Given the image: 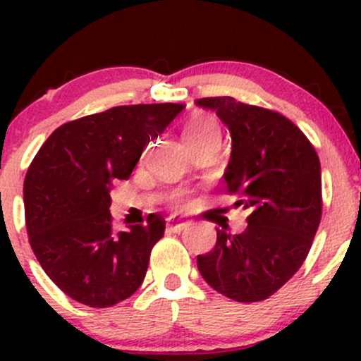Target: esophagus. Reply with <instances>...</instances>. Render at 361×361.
<instances>
[{
    "label": "esophagus",
    "mask_w": 361,
    "mask_h": 361,
    "mask_svg": "<svg viewBox=\"0 0 361 361\" xmlns=\"http://www.w3.org/2000/svg\"><path fill=\"white\" fill-rule=\"evenodd\" d=\"M188 227H190V221H180V220H174V218L167 221V231L171 232H181Z\"/></svg>",
    "instance_id": "34e87169"
}]
</instances>
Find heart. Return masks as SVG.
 Here are the masks:
<instances>
[{
  "label": "heart",
  "instance_id": "1",
  "mask_svg": "<svg viewBox=\"0 0 361 361\" xmlns=\"http://www.w3.org/2000/svg\"><path fill=\"white\" fill-rule=\"evenodd\" d=\"M220 127H218V123L214 122L211 116H204V115H199V116H194V118L190 120V122L185 126V130H183V140L187 141L188 147H192V145L195 143H202V141H207V140H216L220 141ZM171 202H173L174 207H185L188 206V197L183 194V192H178V194L173 195V199H171Z\"/></svg>",
  "mask_w": 361,
  "mask_h": 361
}]
</instances>
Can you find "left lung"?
Instances as JSON below:
<instances>
[{
  "label": "left lung",
  "instance_id": "1",
  "mask_svg": "<svg viewBox=\"0 0 361 361\" xmlns=\"http://www.w3.org/2000/svg\"><path fill=\"white\" fill-rule=\"evenodd\" d=\"M228 127L232 154L225 169L235 207L250 211L241 234L216 231V245L197 257L204 281L238 302L274 295L300 269L322 220V167L311 141L281 113L202 97Z\"/></svg>",
  "mask_w": 361,
  "mask_h": 361
}]
</instances>
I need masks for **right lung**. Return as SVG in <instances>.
Returning a JSON list of instances; mask_svg holds the SVG:
<instances>
[{"label":"right lung","mask_w":361,"mask_h":361,"mask_svg":"<svg viewBox=\"0 0 361 361\" xmlns=\"http://www.w3.org/2000/svg\"><path fill=\"white\" fill-rule=\"evenodd\" d=\"M183 104H130L57 127L24 180L29 245L45 274L73 300L110 307L143 283L152 248L166 231L159 214L116 232L110 214L115 180H127L150 140Z\"/></svg>","instance_id":"add662e5"}]
</instances>
